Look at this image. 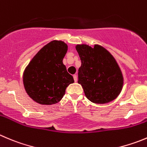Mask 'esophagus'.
Segmentation results:
<instances>
[{
  "instance_id": "obj_1",
  "label": "esophagus",
  "mask_w": 147,
  "mask_h": 147,
  "mask_svg": "<svg viewBox=\"0 0 147 147\" xmlns=\"http://www.w3.org/2000/svg\"><path fill=\"white\" fill-rule=\"evenodd\" d=\"M73 78H74V80H75V82H77V80H78V78H77L76 75H73Z\"/></svg>"
}]
</instances>
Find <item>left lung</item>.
Masks as SVG:
<instances>
[{"mask_svg": "<svg viewBox=\"0 0 147 147\" xmlns=\"http://www.w3.org/2000/svg\"><path fill=\"white\" fill-rule=\"evenodd\" d=\"M75 48L82 62L78 82L82 85L86 98L98 104L116 99L123 88V77L113 55L98 45L93 48L78 45Z\"/></svg>", "mask_w": 147, "mask_h": 147, "instance_id": "left-lung-1", "label": "left lung"}]
</instances>
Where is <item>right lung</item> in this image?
I'll return each mask as SVG.
<instances>
[{
	"label": "right lung",
	"instance_id": "obj_1",
	"mask_svg": "<svg viewBox=\"0 0 147 147\" xmlns=\"http://www.w3.org/2000/svg\"><path fill=\"white\" fill-rule=\"evenodd\" d=\"M62 41L54 40L42 48L32 58L23 74V82L28 96L41 105L56 104L66 88L73 83L62 60L67 52Z\"/></svg>",
	"mask_w": 147,
	"mask_h": 147
}]
</instances>
